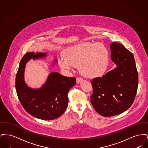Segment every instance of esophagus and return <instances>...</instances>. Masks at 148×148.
<instances>
[{"mask_svg":"<svg viewBox=\"0 0 148 148\" xmlns=\"http://www.w3.org/2000/svg\"><path fill=\"white\" fill-rule=\"evenodd\" d=\"M82 81H83V79L82 78H81L80 77H77V84L81 83Z\"/></svg>","mask_w":148,"mask_h":148,"instance_id":"1","label":"esophagus"}]
</instances>
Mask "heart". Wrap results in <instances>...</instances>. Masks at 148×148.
Listing matches in <instances>:
<instances>
[{"label":"heart","mask_w":148,"mask_h":148,"mask_svg":"<svg viewBox=\"0 0 148 148\" xmlns=\"http://www.w3.org/2000/svg\"><path fill=\"white\" fill-rule=\"evenodd\" d=\"M108 56V51L102 44L85 42L69 48L65 56H59L58 60L64 69H71L79 65L85 76L97 77L106 71Z\"/></svg>","instance_id":"obj_1"}]
</instances>
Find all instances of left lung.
<instances>
[{"instance_id": "8db88e82", "label": "left lung", "mask_w": 148, "mask_h": 148, "mask_svg": "<svg viewBox=\"0 0 148 148\" xmlns=\"http://www.w3.org/2000/svg\"><path fill=\"white\" fill-rule=\"evenodd\" d=\"M111 58L117 67L102 77L92 80V106L103 116H112L127 110L134 102L138 73L133 54L118 42L110 44Z\"/></svg>"}]
</instances>
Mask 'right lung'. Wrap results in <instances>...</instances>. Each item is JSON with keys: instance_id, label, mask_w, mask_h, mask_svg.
Masks as SVG:
<instances>
[{"instance_id": "right-lung-1", "label": "right lung", "mask_w": 148, "mask_h": 148, "mask_svg": "<svg viewBox=\"0 0 148 148\" xmlns=\"http://www.w3.org/2000/svg\"><path fill=\"white\" fill-rule=\"evenodd\" d=\"M46 53L28 52L21 59L15 78V88L23 108L36 118L53 120L61 116L68 104V93L76 84L75 77H66L57 72L50 73L42 88L33 89L28 87L24 79L27 62L46 56Z\"/></svg>"}]
</instances>
